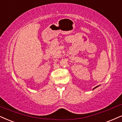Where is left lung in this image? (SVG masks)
<instances>
[{
  "mask_svg": "<svg viewBox=\"0 0 122 122\" xmlns=\"http://www.w3.org/2000/svg\"><path fill=\"white\" fill-rule=\"evenodd\" d=\"M97 87H98V86H96V87H95V88H93V89H95V88H97Z\"/></svg>",
  "mask_w": 122,
  "mask_h": 122,
  "instance_id": "1",
  "label": "left lung"
}]
</instances>
